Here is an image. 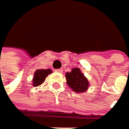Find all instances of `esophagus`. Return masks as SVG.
Instances as JSON below:
<instances>
[{
    "label": "esophagus",
    "mask_w": 129,
    "mask_h": 129,
    "mask_svg": "<svg viewBox=\"0 0 129 129\" xmlns=\"http://www.w3.org/2000/svg\"><path fill=\"white\" fill-rule=\"evenodd\" d=\"M54 71H55V72H60V73L63 72V70H62V69H55Z\"/></svg>",
    "instance_id": "obj_1"
}]
</instances>
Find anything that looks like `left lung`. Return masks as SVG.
<instances>
[{
	"label": "left lung",
	"mask_w": 129,
	"mask_h": 129,
	"mask_svg": "<svg viewBox=\"0 0 129 129\" xmlns=\"http://www.w3.org/2000/svg\"><path fill=\"white\" fill-rule=\"evenodd\" d=\"M66 78L67 85L76 92L81 93L85 92L89 87L88 80L78 68H74L71 72H67Z\"/></svg>",
	"instance_id": "left-lung-1"
}]
</instances>
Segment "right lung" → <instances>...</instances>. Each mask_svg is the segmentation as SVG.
<instances>
[{
	"label": "right lung",
	"mask_w": 129,
	"mask_h": 129,
	"mask_svg": "<svg viewBox=\"0 0 129 129\" xmlns=\"http://www.w3.org/2000/svg\"><path fill=\"white\" fill-rule=\"evenodd\" d=\"M52 72L50 69H37L34 73V77L33 79V85L34 87H37L42 84L44 81L45 78L51 74Z\"/></svg>",
	"instance_id": "1"
}]
</instances>
